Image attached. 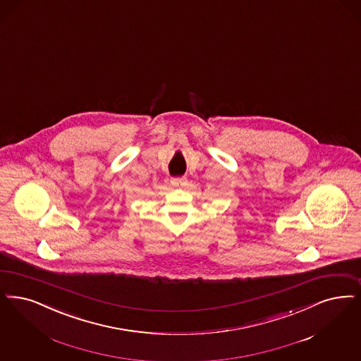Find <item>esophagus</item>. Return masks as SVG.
<instances>
[{
	"mask_svg": "<svg viewBox=\"0 0 361 361\" xmlns=\"http://www.w3.org/2000/svg\"><path fill=\"white\" fill-rule=\"evenodd\" d=\"M171 183L173 187H183L187 184V180H185V177H173Z\"/></svg>",
	"mask_w": 361,
	"mask_h": 361,
	"instance_id": "obj_1",
	"label": "esophagus"
}]
</instances>
